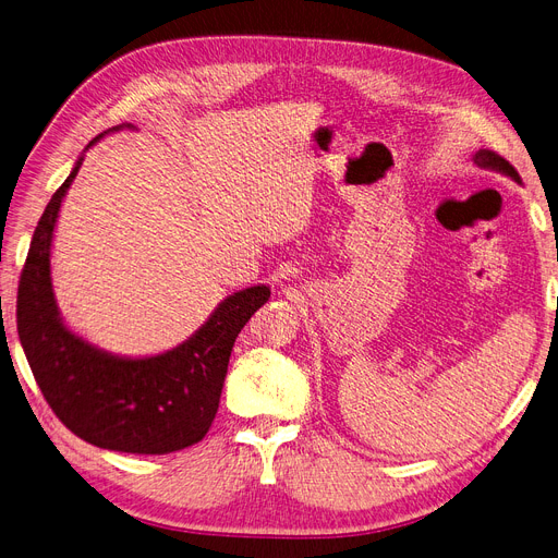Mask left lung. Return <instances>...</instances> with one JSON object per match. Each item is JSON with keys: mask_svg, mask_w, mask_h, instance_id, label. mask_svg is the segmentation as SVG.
<instances>
[{"mask_svg": "<svg viewBox=\"0 0 558 558\" xmlns=\"http://www.w3.org/2000/svg\"><path fill=\"white\" fill-rule=\"evenodd\" d=\"M474 163L482 166V168H490V170L504 172V174H509L511 179L520 181L518 170L507 161V158L499 156V154L493 151V149H480V151H476V154H474Z\"/></svg>", "mask_w": 558, "mask_h": 558, "instance_id": "8db88e82", "label": "left lung"}]
</instances>
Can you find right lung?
Listing matches in <instances>:
<instances>
[{"instance_id":"right-lung-1","label":"right lung","mask_w":558,"mask_h":558,"mask_svg":"<svg viewBox=\"0 0 558 558\" xmlns=\"http://www.w3.org/2000/svg\"><path fill=\"white\" fill-rule=\"evenodd\" d=\"M82 161L51 195L34 231L17 286L20 342L49 409L74 436L126 454H170L210 429L233 342L268 302L270 288L233 293L191 340L166 354L118 359L90 348L63 327L49 281L51 231Z\"/></svg>"}]
</instances>
